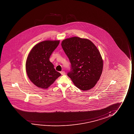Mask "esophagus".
Masks as SVG:
<instances>
[{
	"instance_id": "esophagus-1",
	"label": "esophagus",
	"mask_w": 134,
	"mask_h": 134,
	"mask_svg": "<svg viewBox=\"0 0 134 134\" xmlns=\"http://www.w3.org/2000/svg\"><path fill=\"white\" fill-rule=\"evenodd\" d=\"M60 73L62 75H65V72L64 71H61Z\"/></svg>"
}]
</instances>
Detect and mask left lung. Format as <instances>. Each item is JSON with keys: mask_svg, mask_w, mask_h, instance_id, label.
Returning <instances> with one entry per match:
<instances>
[{"mask_svg": "<svg viewBox=\"0 0 134 134\" xmlns=\"http://www.w3.org/2000/svg\"><path fill=\"white\" fill-rule=\"evenodd\" d=\"M61 46L71 64L67 75L80 90L88 91L101 76L103 60L97 48L91 41L75 37L63 41Z\"/></svg>", "mask_w": 134, "mask_h": 134, "instance_id": "1", "label": "left lung"}]
</instances>
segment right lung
<instances>
[{
    "label": "right lung",
    "mask_w": 134,
    "mask_h": 134,
    "mask_svg": "<svg viewBox=\"0 0 134 134\" xmlns=\"http://www.w3.org/2000/svg\"><path fill=\"white\" fill-rule=\"evenodd\" d=\"M59 41H44L33 47L26 64L28 77L39 88L47 89L61 75L54 68L49 58Z\"/></svg>",
    "instance_id": "1"
}]
</instances>
